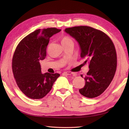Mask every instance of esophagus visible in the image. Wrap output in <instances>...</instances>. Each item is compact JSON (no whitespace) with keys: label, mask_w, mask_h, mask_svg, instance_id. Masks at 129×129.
<instances>
[{"label":"esophagus","mask_w":129,"mask_h":129,"mask_svg":"<svg viewBox=\"0 0 129 129\" xmlns=\"http://www.w3.org/2000/svg\"><path fill=\"white\" fill-rule=\"evenodd\" d=\"M63 74H65V75H71L72 77L75 76V74L71 72H65L63 73Z\"/></svg>","instance_id":"obj_1"}]
</instances>
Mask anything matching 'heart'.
I'll return each instance as SVG.
<instances>
[{"mask_svg": "<svg viewBox=\"0 0 129 129\" xmlns=\"http://www.w3.org/2000/svg\"><path fill=\"white\" fill-rule=\"evenodd\" d=\"M69 42H72V40L71 38H69L67 36H64L61 38V44H66V43H68Z\"/></svg>", "mask_w": 129, "mask_h": 129, "instance_id": "heart-1", "label": "heart"}]
</instances>
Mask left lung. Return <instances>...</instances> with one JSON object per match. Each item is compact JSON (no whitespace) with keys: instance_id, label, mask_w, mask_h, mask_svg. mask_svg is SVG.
<instances>
[{"instance_id":"left-lung-1","label":"left lung","mask_w":129,"mask_h":129,"mask_svg":"<svg viewBox=\"0 0 129 129\" xmlns=\"http://www.w3.org/2000/svg\"><path fill=\"white\" fill-rule=\"evenodd\" d=\"M65 32L79 42L81 57L89 64L85 85L79 92L88 98L100 96L110 85L116 71L117 54L114 43L102 31L89 26L67 28Z\"/></svg>"}]
</instances>
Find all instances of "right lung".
<instances>
[{"label": "right lung", "mask_w": 129, "mask_h": 129, "mask_svg": "<svg viewBox=\"0 0 129 129\" xmlns=\"http://www.w3.org/2000/svg\"><path fill=\"white\" fill-rule=\"evenodd\" d=\"M61 31L55 27L39 29L25 37L15 48L12 62L14 79L30 99H41L50 91L60 74L41 73L39 61L46 56L49 38Z\"/></svg>", "instance_id": "right-lung-1"}]
</instances>
